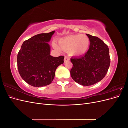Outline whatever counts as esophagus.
Instances as JSON below:
<instances>
[{
	"label": "esophagus",
	"mask_w": 128,
	"mask_h": 128,
	"mask_svg": "<svg viewBox=\"0 0 128 128\" xmlns=\"http://www.w3.org/2000/svg\"><path fill=\"white\" fill-rule=\"evenodd\" d=\"M69 60V58L67 56H65L64 58V61L66 62V61H68Z\"/></svg>",
	"instance_id": "obj_1"
}]
</instances>
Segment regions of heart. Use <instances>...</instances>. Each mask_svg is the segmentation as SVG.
Listing matches in <instances>:
<instances>
[{
	"instance_id": "obj_1",
	"label": "heart",
	"mask_w": 128,
	"mask_h": 128,
	"mask_svg": "<svg viewBox=\"0 0 128 128\" xmlns=\"http://www.w3.org/2000/svg\"><path fill=\"white\" fill-rule=\"evenodd\" d=\"M60 48L64 50H69L72 56H80L86 53L90 45V40L85 34H74L62 38L59 41ZM56 49L59 48L54 44Z\"/></svg>"
}]
</instances>
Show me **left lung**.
I'll use <instances>...</instances> for the list:
<instances>
[{"instance_id":"1","label":"left lung","mask_w":128,"mask_h":128,"mask_svg":"<svg viewBox=\"0 0 128 128\" xmlns=\"http://www.w3.org/2000/svg\"><path fill=\"white\" fill-rule=\"evenodd\" d=\"M90 47L84 55L71 58L70 75L75 82L83 86L94 85L102 80L110 67V59L108 46L100 38L86 34Z\"/></svg>"}]
</instances>
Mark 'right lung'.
Masks as SVG:
<instances>
[{
	"label": "right lung",
	"mask_w": 128,
	"mask_h": 128,
	"mask_svg": "<svg viewBox=\"0 0 128 128\" xmlns=\"http://www.w3.org/2000/svg\"><path fill=\"white\" fill-rule=\"evenodd\" d=\"M54 31L40 34L25 40L17 57L19 74L26 82L34 87L51 84L56 69L64 63V56H50L48 44Z\"/></svg>",
	"instance_id": "add662e5"
}]
</instances>
